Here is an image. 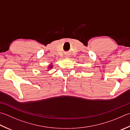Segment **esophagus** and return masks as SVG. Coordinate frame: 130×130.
Returning <instances> with one entry per match:
<instances>
[{"label":"esophagus","instance_id":"obj_1","mask_svg":"<svg viewBox=\"0 0 130 130\" xmlns=\"http://www.w3.org/2000/svg\"><path fill=\"white\" fill-rule=\"evenodd\" d=\"M69 55L68 54L65 55V57H69Z\"/></svg>","mask_w":130,"mask_h":130}]
</instances>
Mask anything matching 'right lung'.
I'll return each instance as SVG.
<instances>
[{
  "mask_svg": "<svg viewBox=\"0 0 130 130\" xmlns=\"http://www.w3.org/2000/svg\"><path fill=\"white\" fill-rule=\"evenodd\" d=\"M52 62H51V63H50V65H48V67H47V71H49V70H51L53 68V65H52Z\"/></svg>",
  "mask_w": 130,
  "mask_h": 130,
  "instance_id": "1",
  "label": "right lung"
}]
</instances>
